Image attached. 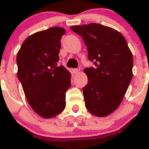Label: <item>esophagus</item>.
<instances>
[{"label":"esophagus","mask_w":149,"mask_h":149,"mask_svg":"<svg viewBox=\"0 0 149 149\" xmlns=\"http://www.w3.org/2000/svg\"><path fill=\"white\" fill-rule=\"evenodd\" d=\"M73 73H74V74H77V73L79 72V69H77V68H76V69H73Z\"/></svg>","instance_id":"1"}]
</instances>
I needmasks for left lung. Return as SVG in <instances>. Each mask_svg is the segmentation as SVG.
I'll return each mask as SVG.
<instances>
[{
	"mask_svg": "<svg viewBox=\"0 0 149 149\" xmlns=\"http://www.w3.org/2000/svg\"><path fill=\"white\" fill-rule=\"evenodd\" d=\"M82 36L94 67L85 68L88 84L82 88L85 107L97 117L112 113L122 101L133 77V55L120 32L91 23L70 27Z\"/></svg>",
	"mask_w": 149,
	"mask_h": 149,
	"instance_id": "obj_1",
	"label": "left lung"
}]
</instances>
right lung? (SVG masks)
<instances>
[{"mask_svg":"<svg viewBox=\"0 0 149 149\" xmlns=\"http://www.w3.org/2000/svg\"><path fill=\"white\" fill-rule=\"evenodd\" d=\"M65 30L53 27L29 36L17 53V76L33 110L44 118L60 114L66 107L71 74L58 65L61 39Z\"/></svg>","mask_w":149,"mask_h":149,"instance_id":"obj_1","label":"right lung"}]
</instances>
